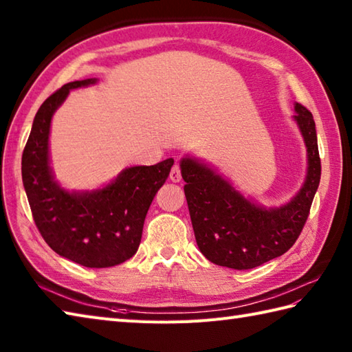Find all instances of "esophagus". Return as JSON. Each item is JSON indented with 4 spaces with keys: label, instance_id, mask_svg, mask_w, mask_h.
<instances>
[{
    "label": "esophagus",
    "instance_id": "esophagus-1",
    "mask_svg": "<svg viewBox=\"0 0 352 352\" xmlns=\"http://www.w3.org/2000/svg\"><path fill=\"white\" fill-rule=\"evenodd\" d=\"M169 178H170V182H174V183L182 182V170H180V166H178V164H174V166H172Z\"/></svg>",
    "mask_w": 352,
    "mask_h": 352
}]
</instances>
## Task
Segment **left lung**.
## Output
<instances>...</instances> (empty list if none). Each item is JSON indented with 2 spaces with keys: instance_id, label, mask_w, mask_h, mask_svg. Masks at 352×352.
<instances>
[{
  "instance_id": "left-lung-1",
  "label": "left lung",
  "mask_w": 352,
  "mask_h": 352,
  "mask_svg": "<svg viewBox=\"0 0 352 352\" xmlns=\"http://www.w3.org/2000/svg\"><path fill=\"white\" fill-rule=\"evenodd\" d=\"M295 110L294 119L307 146L309 168L300 192L281 207L254 204L207 164L190 157L182 160L198 248L212 263L239 271L252 269L283 256L300 237L320 182V159L313 115L298 102Z\"/></svg>"
}]
</instances>
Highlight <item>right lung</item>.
Segmentation results:
<instances>
[{
  "label": "right lung",
  "instance_id": "add662e5",
  "mask_svg": "<svg viewBox=\"0 0 352 352\" xmlns=\"http://www.w3.org/2000/svg\"><path fill=\"white\" fill-rule=\"evenodd\" d=\"M94 83L95 78L72 81L43 101L22 153V182L36 227L52 251L81 266L110 267L136 254L148 208L174 159L126 168L98 190L62 189L50 168L51 118L71 89Z\"/></svg>",
  "mask_w": 352,
  "mask_h": 352
}]
</instances>
